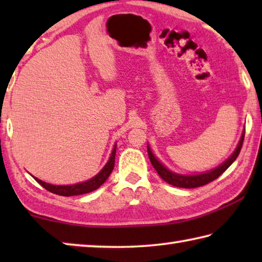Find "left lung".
I'll list each match as a JSON object with an SVG mask.
<instances>
[{
	"label": "left lung",
	"mask_w": 262,
	"mask_h": 262,
	"mask_svg": "<svg viewBox=\"0 0 262 262\" xmlns=\"http://www.w3.org/2000/svg\"><path fill=\"white\" fill-rule=\"evenodd\" d=\"M244 136H245V129H244L243 134L241 136V140L238 142V145L234 151L232 152L231 156H230L228 159L219 165L215 168H212L210 171L203 172V173H196V174H181V173H177V172H173L164 165L163 163H161L157 159V157L152 154L151 149L148 145V155L150 158V162H151L152 166L155 167V170L157 171V173L159 177L166 181L167 184H170L172 186H176V187H181V188H195V187H200V186L209 184L210 181L215 180L219 178V177L223 173V172L227 170V168L231 165V164L236 161V158L238 157L239 152H241V149L243 147V142H244Z\"/></svg>",
	"instance_id": "obj_1"
}]
</instances>
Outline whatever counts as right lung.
Listing matches in <instances>:
<instances>
[{"mask_svg":"<svg viewBox=\"0 0 262 262\" xmlns=\"http://www.w3.org/2000/svg\"><path fill=\"white\" fill-rule=\"evenodd\" d=\"M115 151H117V143L114 144L112 154H111V156L108 158L107 163L105 164V166L101 168V170L95 177H92L91 179H89L86 181H83V183L62 186V185H52V184L45 183V181L35 178V177H33V178L37 180L43 188H46L47 190H50V192L54 194L62 195V196H73V195L90 193L92 190H96L97 188H99L100 186L107 180L111 172L113 171L114 163H115Z\"/></svg>","mask_w":262,"mask_h":262,"instance_id":"1","label":"right lung"}]
</instances>
